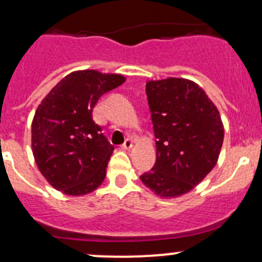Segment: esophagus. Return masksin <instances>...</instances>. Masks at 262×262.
<instances>
[{"label": "esophagus", "instance_id": "1", "mask_svg": "<svg viewBox=\"0 0 262 262\" xmlns=\"http://www.w3.org/2000/svg\"><path fill=\"white\" fill-rule=\"evenodd\" d=\"M132 147H133V141H132V138H126L125 142L123 143V146H121L123 149H130Z\"/></svg>", "mask_w": 262, "mask_h": 262}]
</instances>
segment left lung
Listing matches in <instances>:
<instances>
[{"instance_id": "8db88e82", "label": "left lung", "mask_w": 262, "mask_h": 262, "mask_svg": "<svg viewBox=\"0 0 262 262\" xmlns=\"http://www.w3.org/2000/svg\"><path fill=\"white\" fill-rule=\"evenodd\" d=\"M156 163L141 180L161 198H178L213 170L224 138L218 109L204 90L185 78L148 81Z\"/></svg>"}]
</instances>
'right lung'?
<instances>
[{"label": "right lung", "mask_w": 262, "mask_h": 262, "mask_svg": "<svg viewBox=\"0 0 262 262\" xmlns=\"http://www.w3.org/2000/svg\"><path fill=\"white\" fill-rule=\"evenodd\" d=\"M121 75L76 71L50 90L31 124V147L41 175L58 191L80 196L101 185L114 150L92 118L100 97Z\"/></svg>", "instance_id": "add662e5"}]
</instances>
